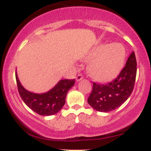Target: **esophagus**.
I'll list each match as a JSON object with an SVG mask.
<instances>
[{"mask_svg": "<svg viewBox=\"0 0 151 151\" xmlns=\"http://www.w3.org/2000/svg\"><path fill=\"white\" fill-rule=\"evenodd\" d=\"M83 78V74H79L78 75H77V77H76V80H77V81H80V80H81Z\"/></svg>", "mask_w": 151, "mask_h": 151, "instance_id": "1", "label": "esophagus"}]
</instances>
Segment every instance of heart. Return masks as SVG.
Listing matches in <instances>:
<instances>
[{
    "mask_svg": "<svg viewBox=\"0 0 151 151\" xmlns=\"http://www.w3.org/2000/svg\"><path fill=\"white\" fill-rule=\"evenodd\" d=\"M125 58L126 50L121 44L101 45L87 55L86 60H91L88 65V72L94 80L107 81L120 72Z\"/></svg>",
    "mask_w": 151,
    "mask_h": 151,
    "instance_id": "b5f03b06",
    "label": "heart"
}]
</instances>
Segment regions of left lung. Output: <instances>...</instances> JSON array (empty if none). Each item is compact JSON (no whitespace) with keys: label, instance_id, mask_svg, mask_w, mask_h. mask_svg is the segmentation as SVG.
I'll use <instances>...</instances> for the list:
<instances>
[{"label":"left lung","instance_id":"obj_1","mask_svg":"<svg viewBox=\"0 0 151 151\" xmlns=\"http://www.w3.org/2000/svg\"><path fill=\"white\" fill-rule=\"evenodd\" d=\"M137 75V60L134 52L131 53L118 77L112 82L93 83V90L88 99V104L99 112H110L119 107L133 91Z\"/></svg>","mask_w":151,"mask_h":151}]
</instances>
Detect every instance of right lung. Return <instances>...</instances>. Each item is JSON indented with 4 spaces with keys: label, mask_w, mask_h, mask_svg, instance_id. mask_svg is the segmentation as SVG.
<instances>
[{
    "label": "right lung",
    "mask_w": 151,
    "mask_h": 151,
    "mask_svg": "<svg viewBox=\"0 0 151 151\" xmlns=\"http://www.w3.org/2000/svg\"><path fill=\"white\" fill-rule=\"evenodd\" d=\"M15 76L18 92L22 101L32 110L43 116L55 115L61 109L68 90L75 83L74 79L62 80L48 92L36 94L25 90L19 83L17 74Z\"/></svg>",
    "instance_id": "right-lung-1"
}]
</instances>
